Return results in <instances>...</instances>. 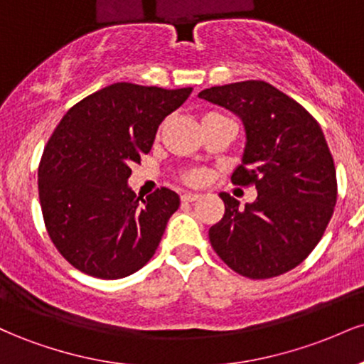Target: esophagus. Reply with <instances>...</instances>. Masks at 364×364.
<instances>
[{
	"label": "esophagus",
	"mask_w": 364,
	"mask_h": 364,
	"mask_svg": "<svg viewBox=\"0 0 364 364\" xmlns=\"http://www.w3.org/2000/svg\"><path fill=\"white\" fill-rule=\"evenodd\" d=\"M198 198H200V195H196V193H183L181 195L183 202H196Z\"/></svg>",
	"instance_id": "esophagus-1"
}]
</instances>
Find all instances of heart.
Returning <instances> with one entry per match:
<instances>
[{
    "label": "heart",
    "mask_w": 364,
    "mask_h": 364,
    "mask_svg": "<svg viewBox=\"0 0 364 364\" xmlns=\"http://www.w3.org/2000/svg\"><path fill=\"white\" fill-rule=\"evenodd\" d=\"M212 116H224V114H220V112H207V114L203 116V119L212 118ZM181 181L190 186H202L203 183L207 181V173L203 169H188L181 174Z\"/></svg>",
    "instance_id": "1"
}]
</instances>
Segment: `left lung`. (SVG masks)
<instances>
[{
	"instance_id": "obj_1",
	"label": "left lung",
	"mask_w": 364,
	"mask_h": 364,
	"mask_svg": "<svg viewBox=\"0 0 364 364\" xmlns=\"http://www.w3.org/2000/svg\"><path fill=\"white\" fill-rule=\"evenodd\" d=\"M198 95L243 119L246 149L231 181L258 191L245 208L235 196L219 195L225 212L208 229L212 248L243 277L289 272L318 245L337 202L336 166L318 121L262 80L210 87Z\"/></svg>"
}]
</instances>
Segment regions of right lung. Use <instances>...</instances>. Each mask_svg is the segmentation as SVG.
<instances>
[{"instance_id": "1", "label": "right lung", "mask_w": 364, "mask_h": 364, "mask_svg": "<svg viewBox=\"0 0 364 364\" xmlns=\"http://www.w3.org/2000/svg\"><path fill=\"white\" fill-rule=\"evenodd\" d=\"M191 90L118 82L63 116L44 147L37 186L48 235L77 270L112 281L154 257L179 196L161 188L140 198L127 181L159 124Z\"/></svg>"}]
</instances>
